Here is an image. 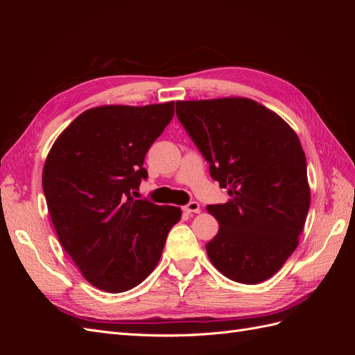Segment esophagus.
<instances>
[{
  "instance_id": "1",
  "label": "esophagus",
  "mask_w": 355,
  "mask_h": 355,
  "mask_svg": "<svg viewBox=\"0 0 355 355\" xmlns=\"http://www.w3.org/2000/svg\"><path fill=\"white\" fill-rule=\"evenodd\" d=\"M184 211H187L188 214H192V213H200L201 209H200V204L197 201H191L188 202L187 206H184Z\"/></svg>"
}]
</instances>
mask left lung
<instances>
[{
    "label": "left lung",
    "mask_w": 355,
    "mask_h": 355,
    "mask_svg": "<svg viewBox=\"0 0 355 355\" xmlns=\"http://www.w3.org/2000/svg\"><path fill=\"white\" fill-rule=\"evenodd\" d=\"M182 125L231 197L207 211L219 231L206 244L219 272L243 284L272 277L295 252L309 210L306 158L280 115L247 98L179 101Z\"/></svg>",
    "instance_id": "8db88e82"
}]
</instances>
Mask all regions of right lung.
<instances>
[{
  "label": "right lung",
  "instance_id": "1",
  "mask_svg": "<svg viewBox=\"0 0 355 355\" xmlns=\"http://www.w3.org/2000/svg\"><path fill=\"white\" fill-rule=\"evenodd\" d=\"M175 114V102L105 105L80 114L53 144L42 189L53 227L83 277L103 292L141 284L157 266L175 206L135 200L148 178V149Z\"/></svg>",
  "mask_w": 355,
  "mask_h": 355
}]
</instances>
